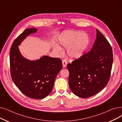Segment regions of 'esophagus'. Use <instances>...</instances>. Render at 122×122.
<instances>
[{
    "mask_svg": "<svg viewBox=\"0 0 122 122\" xmlns=\"http://www.w3.org/2000/svg\"><path fill=\"white\" fill-rule=\"evenodd\" d=\"M62 64H63V67L64 68H65L67 64V61L65 60V59H64L62 60Z\"/></svg>",
    "mask_w": 122,
    "mask_h": 122,
    "instance_id": "1",
    "label": "esophagus"
}]
</instances>
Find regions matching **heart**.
I'll return each mask as SVG.
<instances>
[{"mask_svg": "<svg viewBox=\"0 0 122 122\" xmlns=\"http://www.w3.org/2000/svg\"><path fill=\"white\" fill-rule=\"evenodd\" d=\"M89 37L86 33H80L77 31H67L64 32L59 37V43L67 48L68 56L72 59L78 58L84 53L89 44ZM59 51L62 48L58 45L55 47Z\"/></svg>", "mask_w": 122, "mask_h": 122, "instance_id": "1", "label": "heart"}]
</instances>
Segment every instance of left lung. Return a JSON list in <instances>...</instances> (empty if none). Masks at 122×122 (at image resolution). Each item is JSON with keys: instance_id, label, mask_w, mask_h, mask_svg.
I'll return each instance as SVG.
<instances>
[{"instance_id": "left-lung-1", "label": "left lung", "mask_w": 122, "mask_h": 122, "mask_svg": "<svg viewBox=\"0 0 122 122\" xmlns=\"http://www.w3.org/2000/svg\"><path fill=\"white\" fill-rule=\"evenodd\" d=\"M97 38L88 52L67 64L69 85L73 93L81 98L97 94L109 81L113 64L111 45L97 29Z\"/></svg>"}]
</instances>
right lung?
<instances>
[{"mask_svg": "<svg viewBox=\"0 0 122 122\" xmlns=\"http://www.w3.org/2000/svg\"><path fill=\"white\" fill-rule=\"evenodd\" d=\"M36 31V28L25 30L13 42L10 50V73L15 85L24 94L31 98L42 99L52 91L62 63L60 58L48 56L36 61L22 56L18 46L26 36Z\"/></svg>", "mask_w": 122, "mask_h": 122, "instance_id": "right-lung-1", "label": "right lung"}]
</instances>
